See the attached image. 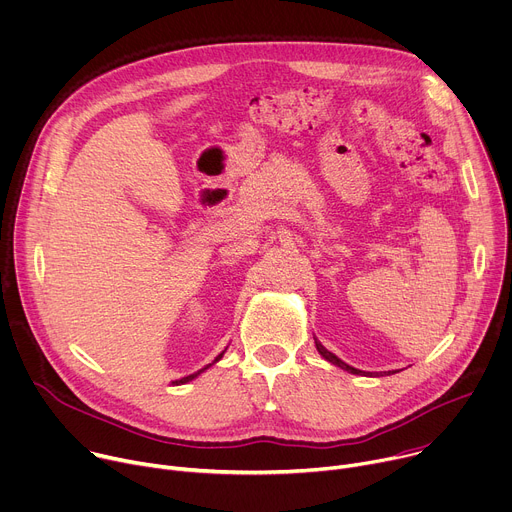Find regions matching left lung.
I'll return each instance as SVG.
<instances>
[{"label": "left lung", "mask_w": 512, "mask_h": 512, "mask_svg": "<svg viewBox=\"0 0 512 512\" xmlns=\"http://www.w3.org/2000/svg\"><path fill=\"white\" fill-rule=\"evenodd\" d=\"M315 343H317V349H319V353L327 359V361H331L333 365H337V367H341V369H345V371H349V373H353V375H359V373H363V371H359V369H355V367H351V365H347V363H343L337 355H333L331 351H327L317 339H315Z\"/></svg>", "instance_id": "1"}]
</instances>
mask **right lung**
<instances>
[{
	"label": "right lung",
	"instance_id": "right-lung-1",
	"mask_svg": "<svg viewBox=\"0 0 512 512\" xmlns=\"http://www.w3.org/2000/svg\"><path fill=\"white\" fill-rule=\"evenodd\" d=\"M222 355H224V353H220V355H218V357H216V361H218V359H222ZM216 361H214V363H216ZM208 367H210V365H208ZM208 367H203V369H208ZM203 369H199V371H197V373H191V375H187V377H181V379H177V381H173V383H175V385H181V383H187V381H191V379H193V377H197V375H199V373H201V371H203Z\"/></svg>",
	"mask_w": 512,
	"mask_h": 512
}]
</instances>
